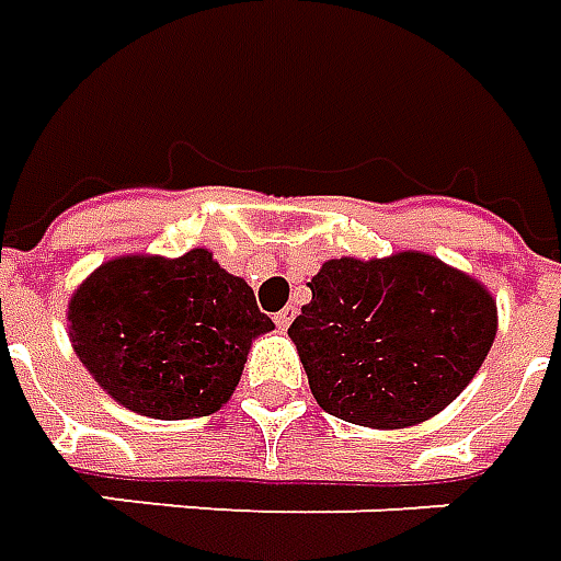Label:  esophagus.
Segmentation results:
<instances>
[{
  "instance_id": "obj_1",
  "label": "esophagus",
  "mask_w": 561,
  "mask_h": 561,
  "mask_svg": "<svg viewBox=\"0 0 561 561\" xmlns=\"http://www.w3.org/2000/svg\"><path fill=\"white\" fill-rule=\"evenodd\" d=\"M273 319H276V325H279V329L285 331V329H288V325H291V319H295V307H285V310L276 312Z\"/></svg>"
}]
</instances>
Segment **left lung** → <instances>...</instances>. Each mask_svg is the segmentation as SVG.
<instances>
[{
    "label": "left lung",
    "mask_w": 561,
    "mask_h": 561,
    "mask_svg": "<svg viewBox=\"0 0 561 561\" xmlns=\"http://www.w3.org/2000/svg\"><path fill=\"white\" fill-rule=\"evenodd\" d=\"M291 341L322 409L350 424L399 430L455 402L497 331L491 295L430 254L329 261Z\"/></svg>",
    "instance_id": "left-lung-1"
}]
</instances>
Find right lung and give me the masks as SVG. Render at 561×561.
Masks as SVG:
<instances>
[{
  "label": "right lung",
  "mask_w": 561,
  "mask_h": 561,
  "mask_svg": "<svg viewBox=\"0 0 561 561\" xmlns=\"http://www.w3.org/2000/svg\"><path fill=\"white\" fill-rule=\"evenodd\" d=\"M72 350L125 409L205 417L236 390L251 337L273 329L245 282L205 249L178 261L119 257L72 295Z\"/></svg>",
  "instance_id": "1"
}]
</instances>
